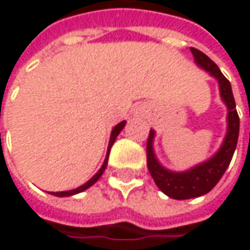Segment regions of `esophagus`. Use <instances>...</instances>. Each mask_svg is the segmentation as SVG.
<instances>
[{
  "mask_svg": "<svg viewBox=\"0 0 250 250\" xmlns=\"http://www.w3.org/2000/svg\"><path fill=\"white\" fill-rule=\"evenodd\" d=\"M139 114H140V116H143V111H139Z\"/></svg>",
  "mask_w": 250,
  "mask_h": 250,
  "instance_id": "34e87169",
  "label": "esophagus"
}]
</instances>
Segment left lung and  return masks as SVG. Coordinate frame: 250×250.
Returning <instances> with one entry per match:
<instances>
[{
    "label": "left lung",
    "mask_w": 250,
    "mask_h": 250,
    "mask_svg": "<svg viewBox=\"0 0 250 250\" xmlns=\"http://www.w3.org/2000/svg\"><path fill=\"white\" fill-rule=\"evenodd\" d=\"M191 53L194 56L195 63L201 69L207 71L213 78H216L219 82L220 97L227 107V131L220 149L210 159L189 168L188 171L175 172L162 167L161 162L158 161L153 150L155 130H150L147 137V146H146L147 169L152 175L155 184L158 185V188L174 200L195 198L211 191L226 172L233 158L237 145V137H239V116L236 111V103L233 98L230 82L222 74L219 66L201 50L191 47Z\"/></svg>",
    "instance_id": "obj_1"
}]
</instances>
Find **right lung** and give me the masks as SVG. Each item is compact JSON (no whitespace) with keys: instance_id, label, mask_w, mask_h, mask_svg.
Here are the masks:
<instances>
[{"instance_id":"right-lung-1","label":"right lung","mask_w":250,"mask_h":250,"mask_svg":"<svg viewBox=\"0 0 250 250\" xmlns=\"http://www.w3.org/2000/svg\"><path fill=\"white\" fill-rule=\"evenodd\" d=\"M125 122H122V123H119L117 125H114V128L111 130V136H110V142H108V147H107V156H105V159H104V164H103V167L100 168V171L97 172V174L94 175L89 181H86L83 185H81V187H78L75 189H69V191H59V192H50L52 195H56V197H69V195H75L78 192H82V191H85V189H88L89 187H92L100 178H101V175L103 172L105 171V168H107V164H108V155H110V149H111V146H113V143L116 142V139H117V136L120 134V131L125 128Z\"/></svg>"}]
</instances>
